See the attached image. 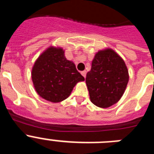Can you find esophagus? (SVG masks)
<instances>
[{"label":"esophagus","mask_w":154,"mask_h":154,"mask_svg":"<svg viewBox=\"0 0 154 154\" xmlns=\"http://www.w3.org/2000/svg\"><path fill=\"white\" fill-rule=\"evenodd\" d=\"M81 74L84 76V78H85V76H86V71H82V72H81Z\"/></svg>","instance_id":"1"}]
</instances>
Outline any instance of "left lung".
Masks as SVG:
<instances>
[{
  "mask_svg": "<svg viewBox=\"0 0 154 154\" xmlns=\"http://www.w3.org/2000/svg\"><path fill=\"white\" fill-rule=\"evenodd\" d=\"M129 82L127 67L123 58L112 49L99 51L85 82L90 100L100 108H108L123 96Z\"/></svg>",
  "mask_w": 154,
  "mask_h": 154,
  "instance_id": "obj_1",
  "label": "left lung"
}]
</instances>
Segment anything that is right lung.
I'll use <instances>...</instances> for the list:
<instances>
[{"label":"right lung","mask_w":154,"mask_h":154,"mask_svg":"<svg viewBox=\"0 0 154 154\" xmlns=\"http://www.w3.org/2000/svg\"><path fill=\"white\" fill-rule=\"evenodd\" d=\"M64 53L62 48L49 47L38 58L31 71L37 93L51 103L65 100L75 85L85 80Z\"/></svg>","instance_id":"1"}]
</instances>
